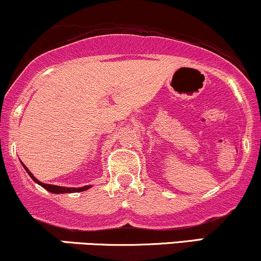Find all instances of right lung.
I'll use <instances>...</instances> for the list:
<instances>
[{
    "instance_id": "add662e5",
    "label": "right lung",
    "mask_w": 261,
    "mask_h": 261,
    "mask_svg": "<svg viewBox=\"0 0 261 261\" xmlns=\"http://www.w3.org/2000/svg\"><path fill=\"white\" fill-rule=\"evenodd\" d=\"M25 168L27 172H28V174L31 175V178L34 180L35 182H38L39 185H41L44 189H46L47 191H50V193H54V194H68V193H80V191H85L87 189H89V187H83V188H65V187H58V185H51V184H44V182L39 181L38 179L34 178V175L32 174L31 172H29L28 168H27L25 166H23Z\"/></svg>"
}]
</instances>
